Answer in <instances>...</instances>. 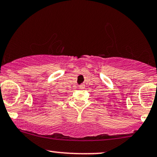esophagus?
Listing matches in <instances>:
<instances>
[{"label":"esophagus","mask_w":157,"mask_h":157,"mask_svg":"<svg viewBox=\"0 0 157 157\" xmlns=\"http://www.w3.org/2000/svg\"><path fill=\"white\" fill-rule=\"evenodd\" d=\"M79 88H80V89H84V88H85V85L84 84L80 85V86H79Z\"/></svg>","instance_id":"1"}]
</instances>
